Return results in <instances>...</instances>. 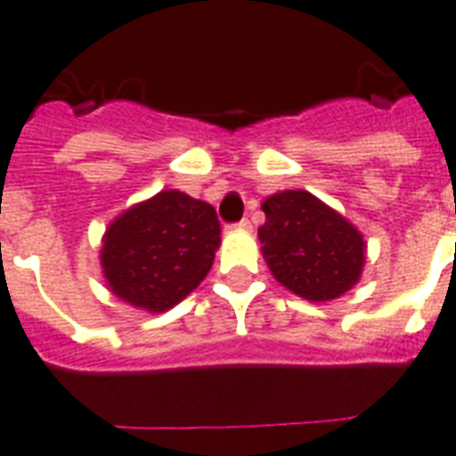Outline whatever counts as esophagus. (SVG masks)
<instances>
[{
	"label": "esophagus",
	"instance_id": "obj_1",
	"mask_svg": "<svg viewBox=\"0 0 456 456\" xmlns=\"http://www.w3.org/2000/svg\"><path fill=\"white\" fill-rule=\"evenodd\" d=\"M234 229H239V232H251V222L241 220L239 224H234Z\"/></svg>",
	"mask_w": 456,
	"mask_h": 456
}]
</instances>
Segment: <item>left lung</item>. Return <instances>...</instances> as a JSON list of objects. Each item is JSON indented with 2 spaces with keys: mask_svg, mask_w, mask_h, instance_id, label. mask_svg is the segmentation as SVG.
Segmentation results:
<instances>
[{
  "mask_svg": "<svg viewBox=\"0 0 456 456\" xmlns=\"http://www.w3.org/2000/svg\"><path fill=\"white\" fill-rule=\"evenodd\" d=\"M263 213L260 251L284 289L325 304L359 284L366 241L344 215L301 189L267 196Z\"/></svg>",
  "mask_w": 456,
  "mask_h": 456,
  "instance_id": "obj_1",
  "label": "left lung"
}]
</instances>
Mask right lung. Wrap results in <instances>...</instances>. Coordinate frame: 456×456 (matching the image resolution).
I'll list each match as a JSON object with an SVG mask.
<instances>
[{
  "instance_id": "right-lung-1",
  "label": "right lung",
  "mask_w": 456,
  "mask_h": 456,
  "mask_svg": "<svg viewBox=\"0 0 456 456\" xmlns=\"http://www.w3.org/2000/svg\"><path fill=\"white\" fill-rule=\"evenodd\" d=\"M220 220L210 203L167 189L117 215L102 234L104 282L124 304L165 313L210 273Z\"/></svg>"
}]
</instances>
